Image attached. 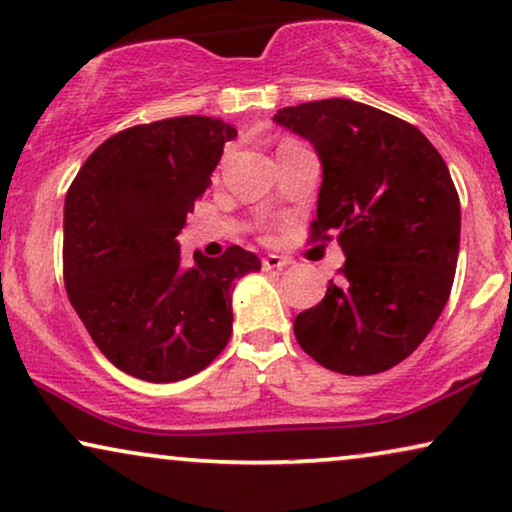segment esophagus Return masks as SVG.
I'll return each mask as SVG.
<instances>
[{"label": "esophagus", "mask_w": 512, "mask_h": 512, "mask_svg": "<svg viewBox=\"0 0 512 512\" xmlns=\"http://www.w3.org/2000/svg\"><path fill=\"white\" fill-rule=\"evenodd\" d=\"M291 265V258L286 256H277V254H268L263 258V270H284Z\"/></svg>", "instance_id": "1"}]
</instances>
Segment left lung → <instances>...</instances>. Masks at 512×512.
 Listing matches in <instances>:
<instances>
[{"label":"left lung","instance_id":"obj_1","mask_svg":"<svg viewBox=\"0 0 512 512\" xmlns=\"http://www.w3.org/2000/svg\"><path fill=\"white\" fill-rule=\"evenodd\" d=\"M272 121L310 139L324 167L310 240L347 261L293 321L298 345L342 375H375L415 352L450 298L461 207L450 170L415 125L368 104L305 102Z\"/></svg>","mask_w":512,"mask_h":512}]
</instances>
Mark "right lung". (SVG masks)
I'll return each mask as SVG.
<instances>
[{"mask_svg":"<svg viewBox=\"0 0 512 512\" xmlns=\"http://www.w3.org/2000/svg\"><path fill=\"white\" fill-rule=\"evenodd\" d=\"M233 125L177 116L135 125L90 153L65 198L62 275L97 349L144 382L207 368L233 333L235 282L261 270L251 251L181 261L186 214L212 184Z\"/></svg>","mask_w":512,"mask_h":512,"instance_id":"obj_1","label":"right lung"}]
</instances>
